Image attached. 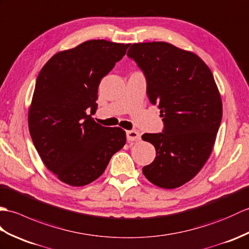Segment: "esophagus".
<instances>
[{"mask_svg":"<svg viewBox=\"0 0 249 249\" xmlns=\"http://www.w3.org/2000/svg\"><path fill=\"white\" fill-rule=\"evenodd\" d=\"M140 139H141V134L137 131H135V130L126 131V140H128V142L139 141Z\"/></svg>","mask_w":249,"mask_h":249,"instance_id":"obj_1","label":"esophagus"}]
</instances>
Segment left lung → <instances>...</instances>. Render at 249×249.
<instances>
[{
	"instance_id": "1",
	"label": "left lung",
	"mask_w": 249,
	"mask_h": 249,
	"mask_svg": "<svg viewBox=\"0 0 249 249\" xmlns=\"http://www.w3.org/2000/svg\"><path fill=\"white\" fill-rule=\"evenodd\" d=\"M126 55L145 75L149 101L164 124L162 133L142 135L157 152L142 174L154 185L176 189L194 178L212 152L223 116L216 83L199 56L167 42L133 43Z\"/></svg>"
}]
</instances>
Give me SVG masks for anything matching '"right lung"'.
<instances>
[{"label":"right lung","mask_w":249,"mask_h":249,"mask_svg":"<svg viewBox=\"0 0 249 249\" xmlns=\"http://www.w3.org/2000/svg\"><path fill=\"white\" fill-rule=\"evenodd\" d=\"M129 46L88 40L55 54L38 74L29 110L30 134L47 168L66 184L95 181L124 146L123 129L102 126L91 115L102 78Z\"/></svg>","instance_id":"add662e5"}]
</instances>
